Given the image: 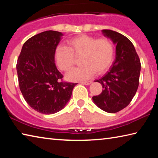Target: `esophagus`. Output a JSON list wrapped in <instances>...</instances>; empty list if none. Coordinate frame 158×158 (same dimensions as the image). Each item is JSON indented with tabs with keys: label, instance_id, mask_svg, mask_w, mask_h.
Segmentation results:
<instances>
[{
	"label": "esophagus",
	"instance_id": "34e87169",
	"mask_svg": "<svg viewBox=\"0 0 158 158\" xmlns=\"http://www.w3.org/2000/svg\"><path fill=\"white\" fill-rule=\"evenodd\" d=\"M91 83H92V81H82L81 82V84L84 85H90Z\"/></svg>",
	"mask_w": 158,
	"mask_h": 158
}]
</instances>
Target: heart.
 <instances>
[{
    "label": "heart",
    "instance_id": "1",
    "mask_svg": "<svg viewBox=\"0 0 158 158\" xmlns=\"http://www.w3.org/2000/svg\"><path fill=\"white\" fill-rule=\"evenodd\" d=\"M68 47L58 46L55 52V60L61 70L68 71L74 64V56H81L82 65L66 74L69 81H81L91 77L95 73H105L114 60V48L110 40L96 38L81 35L67 42Z\"/></svg>",
    "mask_w": 158,
    "mask_h": 158
}]
</instances>
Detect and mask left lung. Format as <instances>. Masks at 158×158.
Instances as JSON below:
<instances>
[{
    "label": "left lung",
    "instance_id": "left-lung-1",
    "mask_svg": "<svg viewBox=\"0 0 158 158\" xmlns=\"http://www.w3.org/2000/svg\"><path fill=\"white\" fill-rule=\"evenodd\" d=\"M111 39L116 47V58L105 76L95 81L102 85V92L93 96V101L99 108L108 113H116L129 105L137 92L141 63L133 44L118 32L102 31Z\"/></svg>",
    "mask_w": 158,
    "mask_h": 158
}]
</instances>
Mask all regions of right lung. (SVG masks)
<instances>
[{
	"label": "right lung",
	"mask_w": 158,
	"mask_h": 158,
	"mask_svg": "<svg viewBox=\"0 0 158 158\" xmlns=\"http://www.w3.org/2000/svg\"><path fill=\"white\" fill-rule=\"evenodd\" d=\"M63 34L47 31L23 44L17 63L21 92L28 105L43 114L63 109L77 84L60 81L63 78L55 64V52Z\"/></svg>",
	"instance_id": "obj_1"
}]
</instances>
